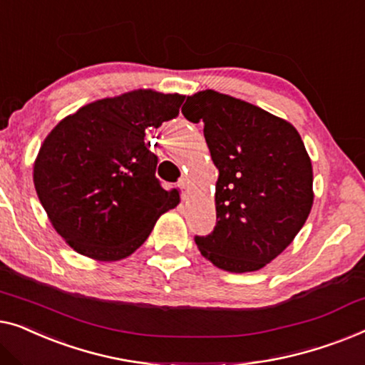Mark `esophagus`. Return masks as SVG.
<instances>
[{"instance_id": "34e87169", "label": "esophagus", "mask_w": 365, "mask_h": 365, "mask_svg": "<svg viewBox=\"0 0 365 365\" xmlns=\"http://www.w3.org/2000/svg\"><path fill=\"white\" fill-rule=\"evenodd\" d=\"M187 185H188V178L187 177H182L180 182H178V188L185 190V188H187Z\"/></svg>"}]
</instances>
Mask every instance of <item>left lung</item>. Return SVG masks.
I'll return each instance as SVG.
<instances>
[{"label":"left lung","instance_id":"left-lung-1","mask_svg":"<svg viewBox=\"0 0 365 365\" xmlns=\"http://www.w3.org/2000/svg\"><path fill=\"white\" fill-rule=\"evenodd\" d=\"M220 175L217 225L195 236L205 258L232 273L261 269L299 233L312 207V167L289 122L235 97L203 91L182 107Z\"/></svg>","mask_w":365,"mask_h":365}]
</instances>
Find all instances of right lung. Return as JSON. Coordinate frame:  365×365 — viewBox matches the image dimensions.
Wrapping results in <instances>:
<instances>
[{"instance_id":"add662e5","label":"right lung","mask_w":365,"mask_h":365,"mask_svg":"<svg viewBox=\"0 0 365 365\" xmlns=\"http://www.w3.org/2000/svg\"><path fill=\"white\" fill-rule=\"evenodd\" d=\"M185 97L127 92L84 106L46 137L34 163V187L71 248L115 261L132 255L153 225L178 203L155 177L158 157L145 130L178 117Z\"/></svg>"}]
</instances>
